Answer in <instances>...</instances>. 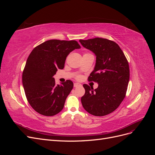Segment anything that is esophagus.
Listing matches in <instances>:
<instances>
[{
	"label": "esophagus",
	"instance_id": "esophagus-1",
	"mask_svg": "<svg viewBox=\"0 0 155 155\" xmlns=\"http://www.w3.org/2000/svg\"><path fill=\"white\" fill-rule=\"evenodd\" d=\"M80 85H81V84L78 83H75L74 84V87H77L80 86Z\"/></svg>",
	"mask_w": 155,
	"mask_h": 155
}]
</instances>
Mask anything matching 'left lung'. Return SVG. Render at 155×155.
Listing matches in <instances>:
<instances>
[{
  "instance_id": "8db88e82",
  "label": "left lung",
  "mask_w": 155,
  "mask_h": 155,
  "mask_svg": "<svg viewBox=\"0 0 155 155\" xmlns=\"http://www.w3.org/2000/svg\"><path fill=\"white\" fill-rule=\"evenodd\" d=\"M79 42L96 56L94 68L88 79L98 84L96 89L84 84L82 105L92 115H107L114 111L125 97L129 81L128 61L114 41L96 37Z\"/></svg>"
}]
</instances>
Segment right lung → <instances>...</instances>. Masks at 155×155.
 <instances>
[{
  "label": "right lung",
  "mask_w": 155,
  "mask_h": 155,
  "mask_svg": "<svg viewBox=\"0 0 155 155\" xmlns=\"http://www.w3.org/2000/svg\"><path fill=\"white\" fill-rule=\"evenodd\" d=\"M80 48L76 41L51 39L31 51L23 70L22 85L28 101L38 113L51 116L63 109L74 83L67 80L56 85L53 76L63 69L68 55Z\"/></svg>",
  "instance_id": "add662e5"
}]
</instances>
